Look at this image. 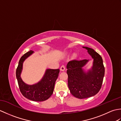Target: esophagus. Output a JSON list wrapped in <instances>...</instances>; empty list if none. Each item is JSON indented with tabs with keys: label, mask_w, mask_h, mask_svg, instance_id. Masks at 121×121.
I'll return each instance as SVG.
<instances>
[{
	"label": "esophagus",
	"mask_w": 121,
	"mask_h": 121,
	"mask_svg": "<svg viewBox=\"0 0 121 121\" xmlns=\"http://www.w3.org/2000/svg\"><path fill=\"white\" fill-rule=\"evenodd\" d=\"M65 65H62V66H61V68H60V70H61V71H64L65 70Z\"/></svg>",
	"instance_id": "esophagus-1"
}]
</instances>
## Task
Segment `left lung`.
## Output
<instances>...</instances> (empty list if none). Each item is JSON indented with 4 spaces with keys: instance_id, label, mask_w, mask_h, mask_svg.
<instances>
[{
    "instance_id": "left-lung-1",
    "label": "left lung",
    "mask_w": 121,
    "mask_h": 121,
    "mask_svg": "<svg viewBox=\"0 0 121 121\" xmlns=\"http://www.w3.org/2000/svg\"><path fill=\"white\" fill-rule=\"evenodd\" d=\"M83 48L87 50L94 59L91 70L84 72L82 69L88 61L86 59L72 60L66 65L69 88L72 95L79 99L87 98L96 95L101 89L104 75L101 56L91 48Z\"/></svg>"
}]
</instances>
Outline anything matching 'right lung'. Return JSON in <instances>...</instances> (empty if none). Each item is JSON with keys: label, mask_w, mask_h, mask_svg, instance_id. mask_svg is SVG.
Wrapping results in <instances>:
<instances>
[{"label": "right lung", "mask_w": 121, "mask_h": 121, "mask_svg": "<svg viewBox=\"0 0 121 121\" xmlns=\"http://www.w3.org/2000/svg\"><path fill=\"white\" fill-rule=\"evenodd\" d=\"M33 53L30 50L20 58L16 70V76L20 91L23 96L34 101H43L48 99L53 94L55 82L57 79L59 69H47L44 76L38 83L29 85L24 83L20 76L22 70L23 62Z\"/></svg>", "instance_id": "right-lung-1"}]
</instances>
